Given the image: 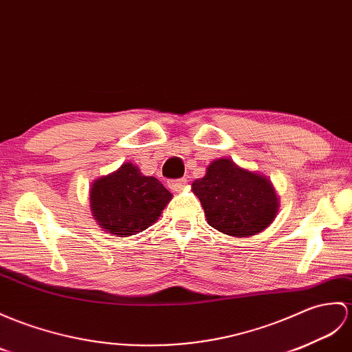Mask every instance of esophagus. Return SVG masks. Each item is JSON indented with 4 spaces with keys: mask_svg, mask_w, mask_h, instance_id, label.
Returning a JSON list of instances; mask_svg holds the SVG:
<instances>
[{
    "mask_svg": "<svg viewBox=\"0 0 352 352\" xmlns=\"http://www.w3.org/2000/svg\"><path fill=\"white\" fill-rule=\"evenodd\" d=\"M187 184V179L186 178H179V179H173V182H169L168 186L169 189L173 192H182Z\"/></svg>",
    "mask_w": 352,
    "mask_h": 352,
    "instance_id": "1",
    "label": "esophagus"
}]
</instances>
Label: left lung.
<instances>
[{"label": "left lung", "mask_w": 352, "mask_h": 352, "mask_svg": "<svg viewBox=\"0 0 352 352\" xmlns=\"http://www.w3.org/2000/svg\"><path fill=\"white\" fill-rule=\"evenodd\" d=\"M192 192L199 198L208 225L236 239L263 232L279 211L272 179L230 157L211 162L206 175L193 182Z\"/></svg>", "instance_id": "1"}]
</instances>
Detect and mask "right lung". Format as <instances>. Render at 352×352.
I'll return each mask as SVG.
<instances>
[{"label":"right lung","instance_id":"1","mask_svg":"<svg viewBox=\"0 0 352 352\" xmlns=\"http://www.w3.org/2000/svg\"><path fill=\"white\" fill-rule=\"evenodd\" d=\"M173 193L156 177L144 175L126 162L113 173L97 178L89 189V208L103 231L129 236L157 222Z\"/></svg>","mask_w":352,"mask_h":352}]
</instances>
